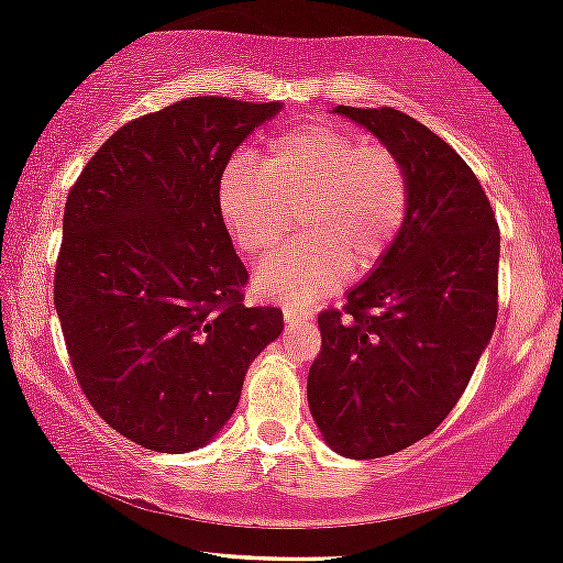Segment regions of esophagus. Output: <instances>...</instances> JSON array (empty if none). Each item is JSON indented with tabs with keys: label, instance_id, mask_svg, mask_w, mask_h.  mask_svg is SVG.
<instances>
[{
	"label": "esophagus",
	"instance_id": "1",
	"mask_svg": "<svg viewBox=\"0 0 563 563\" xmlns=\"http://www.w3.org/2000/svg\"><path fill=\"white\" fill-rule=\"evenodd\" d=\"M284 321H287L289 327H300L311 321V313L302 311V308H284Z\"/></svg>",
	"mask_w": 563,
	"mask_h": 563
}]
</instances>
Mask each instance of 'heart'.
I'll return each mask as SVG.
<instances>
[{"label":"heart","mask_w":563,"mask_h":563,"mask_svg":"<svg viewBox=\"0 0 563 563\" xmlns=\"http://www.w3.org/2000/svg\"><path fill=\"white\" fill-rule=\"evenodd\" d=\"M236 247L268 257L300 220V242L257 271L268 298L308 306L380 265L412 210V178L394 148L338 124H302L271 143L265 162L236 154L218 183Z\"/></svg>","instance_id":"obj_1"}]
</instances>
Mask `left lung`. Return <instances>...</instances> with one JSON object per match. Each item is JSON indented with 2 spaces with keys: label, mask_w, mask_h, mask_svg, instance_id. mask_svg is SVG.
Returning a JSON list of instances; mask_svg holds the SVG:
<instances>
[{
  "label": "left lung",
  "mask_w": 563,
  "mask_h": 563,
  "mask_svg": "<svg viewBox=\"0 0 563 563\" xmlns=\"http://www.w3.org/2000/svg\"><path fill=\"white\" fill-rule=\"evenodd\" d=\"M353 119L401 156L412 210L390 255L319 313L321 351L308 407L334 452L385 457L412 446L452 412L497 321L500 229L463 156L396 109Z\"/></svg>",
  "instance_id": "8db88e82"
}]
</instances>
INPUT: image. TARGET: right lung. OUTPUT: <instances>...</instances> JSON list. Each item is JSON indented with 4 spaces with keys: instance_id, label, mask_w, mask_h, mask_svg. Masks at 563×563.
I'll list each match as a JSON object with an SVG mask.
<instances>
[{
    "instance_id": "add662e5",
    "label": "right lung",
    "mask_w": 563,
    "mask_h": 563,
    "mask_svg": "<svg viewBox=\"0 0 563 563\" xmlns=\"http://www.w3.org/2000/svg\"><path fill=\"white\" fill-rule=\"evenodd\" d=\"M279 109L178 100L113 132L68 191L55 263L68 358L95 412L145 450L205 446L284 330L279 308L244 302L218 207L231 154Z\"/></svg>"
}]
</instances>
